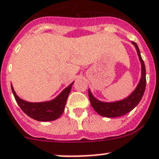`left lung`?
<instances>
[{
	"instance_id": "left-lung-1",
	"label": "left lung",
	"mask_w": 159,
	"mask_h": 159,
	"mask_svg": "<svg viewBox=\"0 0 159 159\" xmlns=\"http://www.w3.org/2000/svg\"><path fill=\"white\" fill-rule=\"evenodd\" d=\"M132 44L136 47L139 59L141 63V79L136 89L126 98L120 101L113 102H104L98 100L93 96L91 91L88 90V95L91 106L99 115L106 117H117L123 116L133 110L142 99V97L146 88V68L140 55V51L136 43L132 42Z\"/></svg>"
}]
</instances>
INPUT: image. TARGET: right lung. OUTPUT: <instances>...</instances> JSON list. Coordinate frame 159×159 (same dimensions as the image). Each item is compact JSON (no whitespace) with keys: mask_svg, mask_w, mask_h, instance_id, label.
Returning a JSON list of instances; mask_svg holds the SVG:
<instances>
[{"mask_svg":"<svg viewBox=\"0 0 159 159\" xmlns=\"http://www.w3.org/2000/svg\"><path fill=\"white\" fill-rule=\"evenodd\" d=\"M73 83L64 89L54 99L43 102H29L24 101L16 94L11 84V87L17 104L27 116L39 121H51L59 118L63 113L67 98Z\"/></svg>","mask_w":159,"mask_h":159,"instance_id":"right-lung-1","label":"right lung"}]
</instances>
